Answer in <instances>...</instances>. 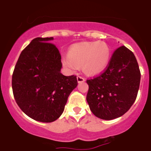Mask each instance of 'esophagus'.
I'll return each mask as SVG.
<instances>
[{
  "mask_svg": "<svg viewBox=\"0 0 151 151\" xmlns=\"http://www.w3.org/2000/svg\"><path fill=\"white\" fill-rule=\"evenodd\" d=\"M77 81H78V83H82V82H85V79L83 78V77L79 76H77Z\"/></svg>",
  "mask_w": 151,
  "mask_h": 151,
  "instance_id": "1",
  "label": "esophagus"
}]
</instances>
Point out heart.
Here are the masks:
<instances>
[{
    "label": "heart",
    "instance_id": "1",
    "mask_svg": "<svg viewBox=\"0 0 151 151\" xmlns=\"http://www.w3.org/2000/svg\"><path fill=\"white\" fill-rule=\"evenodd\" d=\"M110 56V49L105 42H83L71 46L68 56L63 57L62 63L71 71H76L78 66L82 65V69L86 74L94 76L106 69Z\"/></svg>",
    "mask_w": 151,
    "mask_h": 151
}]
</instances>
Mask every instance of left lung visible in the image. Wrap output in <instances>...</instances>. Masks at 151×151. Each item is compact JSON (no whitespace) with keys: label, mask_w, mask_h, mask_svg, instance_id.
<instances>
[{"label":"left lung","mask_w":151,"mask_h":151,"mask_svg":"<svg viewBox=\"0 0 151 151\" xmlns=\"http://www.w3.org/2000/svg\"><path fill=\"white\" fill-rule=\"evenodd\" d=\"M141 73L134 54L122 46L114 51L101 76L87 80V102L94 116L111 120L124 115L135 101Z\"/></svg>","instance_id":"obj_1"}]
</instances>
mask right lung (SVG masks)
Here are the masks:
<instances>
[{"mask_svg":"<svg viewBox=\"0 0 151 151\" xmlns=\"http://www.w3.org/2000/svg\"><path fill=\"white\" fill-rule=\"evenodd\" d=\"M54 38H36L22 51L12 76L16 102L35 120L51 122L62 115L76 76L60 73L61 56Z\"/></svg>","mask_w":151,"mask_h":151,"instance_id":"right-lung-1","label":"right lung"}]
</instances>
